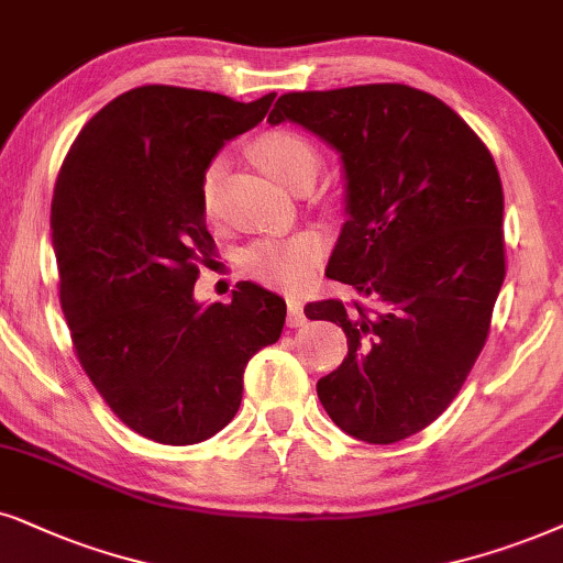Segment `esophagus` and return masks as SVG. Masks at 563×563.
<instances>
[{
  "mask_svg": "<svg viewBox=\"0 0 563 563\" xmlns=\"http://www.w3.org/2000/svg\"><path fill=\"white\" fill-rule=\"evenodd\" d=\"M306 314H303V301L301 298L290 296L288 298V327H303Z\"/></svg>",
  "mask_w": 563,
  "mask_h": 563,
  "instance_id": "34e87169",
  "label": "esophagus"
}]
</instances>
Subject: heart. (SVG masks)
Listing matches in <instances>:
<instances>
[{
	"label": "heart",
	"mask_w": 563,
	"mask_h": 563,
	"mask_svg": "<svg viewBox=\"0 0 563 563\" xmlns=\"http://www.w3.org/2000/svg\"><path fill=\"white\" fill-rule=\"evenodd\" d=\"M254 153H257L262 168L286 187L303 168L317 170L319 166L314 142L290 130L265 132L254 142ZM218 176L220 161H212L202 176V202L208 210L216 202ZM319 249H322V236L317 231H301L288 239H265L246 249L244 267L252 275H257L260 280L275 283V286L283 288H296L311 275Z\"/></svg>",
	"instance_id": "heart-1"
}]
</instances>
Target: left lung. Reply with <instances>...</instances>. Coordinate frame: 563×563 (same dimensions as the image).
I'll return each instance as SVG.
<instances>
[{"instance_id":"obj_1","label":"left lung","mask_w":563,"mask_h":563,"mask_svg":"<svg viewBox=\"0 0 563 563\" xmlns=\"http://www.w3.org/2000/svg\"><path fill=\"white\" fill-rule=\"evenodd\" d=\"M340 153L345 216L327 277L366 303H306L343 327L345 361L317 382L353 439L393 444L437 421L486 345L504 283V191L478 134L410 85L286 92L267 117Z\"/></svg>"}]
</instances>
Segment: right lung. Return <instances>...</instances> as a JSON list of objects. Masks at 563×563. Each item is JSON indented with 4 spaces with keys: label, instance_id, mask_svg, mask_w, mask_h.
<instances>
[{
    "label": "right lung",
    "instance_id": "1",
    "mask_svg": "<svg viewBox=\"0 0 563 563\" xmlns=\"http://www.w3.org/2000/svg\"><path fill=\"white\" fill-rule=\"evenodd\" d=\"M273 101L145 85L106 103L62 163L52 244L77 358L109 408L158 444L231 423L249 358L286 324V301L257 283H239L231 303L195 298L216 246L202 176Z\"/></svg>",
    "mask_w": 563,
    "mask_h": 563
}]
</instances>
